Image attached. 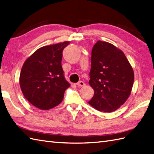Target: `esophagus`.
Segmentation results:
<instances>
[{
    "label": "esophagus",
    "mask_w": 154,
    "mask_h": 154,
    "mask_svg": "<svg viewBox=\"0 0 154 154\" xmlns=\"http://www.w3.org/2000/svg\"><path fill=\"white\" fill-rule=\"evenodd\" d=\"M76 85H77L78 86H79V87H82V86H85V83L83 81H80V82H78L76 84Z\"/></svg>",
    "instance_id": "1"
}]
</instances>
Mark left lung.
Wrapping results in <instances>:
<instances>
[{
	"label": "left lung",
	"mask_w": 154,
	"mask_h": 154,
	"mask_svg": "<svg viewBox=\"0 0 154 154\" xmlns=\"http://www.w3.org/2000/svg\"><path fill=\"white\" fill-rule=\"evenodd\" d=\"M90 86L94 95L89 104L110 112L121 107L131 95L134 75L124 53L108 42H98L91 50Z\"/></svg>",
	"instance_id": "obj_1"
}]
</instances>
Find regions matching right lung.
<instances>
[{"label":"right lung","instance_id":"right-lung-1","mask_svg":"<svg viewBox=\"0 0 154 154\" xmlns=\"http://www.w3.org/2000/svg\"><path fill=\"white\" fill-rule=\"evenodd\" d=\"M70 43L64 42L41 47L23 63L20 86L26 99L42 110H48L62 102L70 84L61 66L63 51Z\"/></svg>","mask_w":154,"mask_h":154}]
</instances>
